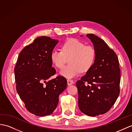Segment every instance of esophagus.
I'll list each match as a JSON object with an SVG mask.
<instances>
[{
    "label": "esophagus",
    "instance_id": "34e87169",
    "mask_svg": "<svg viewBox=\"0 0 132 132\" xmlns=\"http://www.w3.org/2000/svg\"><path fill=\"white\" fill-rule=\"evenodd\" d=\"M73 83H74V81L72 79H67V83H68V85L69 86L72 85V84H73Z\"/></svg>",
    "mask_w": 132,
    "mask_h": 132
}]
</instances>
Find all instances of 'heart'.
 <instances>
[{"instance_id": "b5f03b06", "label": "heart", "mask_w": 132, "mask_h": 132, "mask_svg": "<svg viewBox=\"0 0 132 132\" xmlns=\"http://www.w3.org/2000/svg\"><path fill=\"white\" fill-rule=\"evenodd\" d=\"M96 50L91 45H85L76 38H70L62 45V51L54 50L51 59L58 68H62L68 62L70 64L60 70V75L72 78L80 72H86L91 68L96 59Z\"/></svg>"}]
</instances>
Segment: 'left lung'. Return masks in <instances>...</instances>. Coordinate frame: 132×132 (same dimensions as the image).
<instances>
[{
    "label": "left lung",
    "mask_w": 132,
    "mask_h": 132,
    "mask_svg": "<svg viewBox=\"0 0 132 132\" xmlns=\"http://www.w3.org/2000/svg\"><path fill=\"white\" fill-rule=\"evenodd\" d=\"M96 50L91 68L76 82L78 106L89 117L104 114L110 110L120 93V69L116 53L105 42L94 34H87Z\"/></svg>",
    "instance_id": "obj_1"
}]
</instances>
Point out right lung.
I'll return each mask as SVG.
<instances>
[{
  "mask_svg": "<svg viewBox=\"0 0 132 132\" xmlns=\"http://www.w3.org/2000/svg\"><path fill=\"white\" fill-rule=\"evenodd\" d=\"M58 42L46 36L36 38L21 51L14 68L17 93L27 110L38 117L53 113L67 86L63 76L49 79L56 73L51 54Z\"/></svg>",
  "mask_w": 132,
  "mask_h": 132,
  "instance_id": "right-lung-1",
  "label": "right lung"
}]
</instances>
